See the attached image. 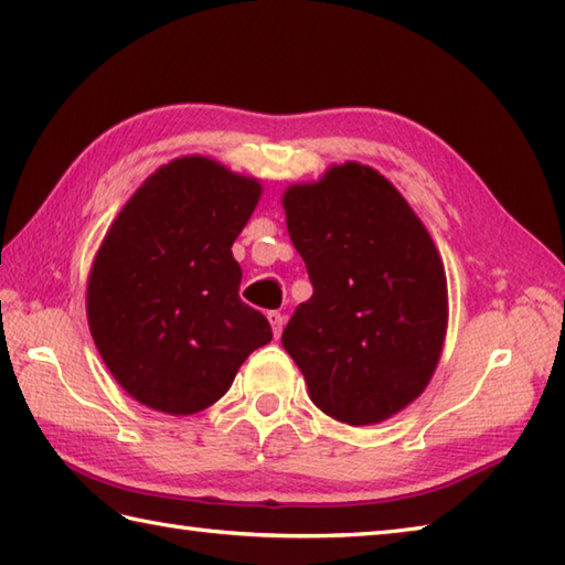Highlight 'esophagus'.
<instances>
[{"instance_id":"obj_1","label":"esophagus","mask_w":565,"mask_h":565,"mask_svg":"<svg viewBox=\"0 0 565 565\" xmlns=\"http://www.w3.org/2000/svg\"><path fill=\"white\" fill-rule=\"evenodd\" d=\"M267 318H269V326H271L274 338H279L281 330H284V316L279 313V310H269Z\"/></svg>"}]
</instances>
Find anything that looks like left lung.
<instances>
[{
	"mask_svg": "<svg viewBox=\"0 0 565 565\" xmlns=\"http://www.w3.org/2000/svg\"><path fill=\"white\" fill-rule=\"evenodd\" d=\"M286 227L313 296L281 334L308 395L364 427L411 405L447 338V274L411 203L374 167L332 164L284 191Z\"/></svg>",
	"mask_w": 565,
	"mask_h": 565,
	"instance_id": "8db88e82",
	"label": "left lung"
}]
</instances>
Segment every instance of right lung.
I'll return each mask as SVG.
<instances>
[{
    "label": "right lung",
    "mask_w": 565,
    "mask_h": 565,
    "mask_svg": "<svg viewBox=\"0 0 565 565\" xmlns=\"http://www.w3.org/2000/svg\"><path fill=\"white\" fill-rule=\"evenodd\" d=\"M259 196V179L184 154L116 215L92 262L87 320L130 398L167 415L201 413L271 342L269 320L239 301L233 257Z\"/></svg>",
    "instance_id": "add662e5"
}]
</instances>
